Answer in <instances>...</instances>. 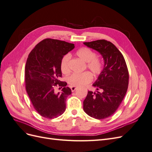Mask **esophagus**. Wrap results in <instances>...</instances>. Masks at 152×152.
<instances>
[{
	"label": "esophagus",
	"mask_w": 152,
	"mask_h": 152,
	"mask_svg": "<svg viewBox=\"0 0 152 152\" xmlns=\"http://www.w3.org/2000/svg\"><path fill=\"white\" fill-rule=\"evenodd\" d=\"M71 90H72V92H74L75 90H76V89H77V87H75V86H71Z\"/></svg>",
	"instance_id": "1"
}]
</instances>
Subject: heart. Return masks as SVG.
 <instances>
[{
    "mask_svg": "<svg viewBox=\"0 0 152 152\" xmlns=\"http://www.w3.org/2000/svg\"><path fill=\"white\" fill-rule=\"evenodd\" d=\"M76 54L82 60L87 63V68L91 70L94 76L99 75L103 70V62L96 57V53L93 50L87 48H82L76 52ZM70 55L65 54L62 58L60 63V68L63 73H68L69 69V61ZM93 75L89 72L82 73H75L69 76L67 79L68 82L72 86H81L91 82Z\"/></svg>",
    "mask_w": 152,
    "mask_h": 152,
    "instance_id": "obj_1",
    "label": "heart"
}]
</instances>
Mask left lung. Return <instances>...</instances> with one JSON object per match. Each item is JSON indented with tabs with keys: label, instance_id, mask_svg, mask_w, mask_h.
<instances>
[{
	"label": "left lung",
	"instance_id": "8db88e82",
	"mask_svg": "<svg viewBox=\"0 0 152 152\" xmlns=\"http://www.w3.org/2000/svg\"><path fill=\"white\" fill-rule=\"evenodd\" d=\"M84 44L102 55L104 66L93 84L96 91H88L83 108L90 117L104 119L116 112L126 94L129 84L126 63L122 53L109 41L98 40Z\"/></svg>",
	"mask_w": 152,
	"mask_h": 152
}]
</instances>
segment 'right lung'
I'll list each match as a JSON object with an SVG mask.
<instances>
[{
	"label": "right lung",
	"instance_id": "1",
	"mask_svg": "<svg viewBox=\"0 0 152 152\" xmlns=\"http://www.w3.org/2000/svg\"><path fill=\"white\" fill-rule=\"evenodd\" d=\"M74 48L65 41L45 39L36 45L27 58L26 90L36 111L43 117L57 118L65 111L66 99L72 91L66 82L59 80L60 63ZM56 86L62 88L61 93H55Z\"/></svg>",
	"mask_w": 152,
	"mask_h": 152
}]
</instances>
